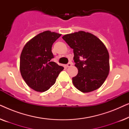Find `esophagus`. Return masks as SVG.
I'll return each instance as SVG.
<instances>
[{
	"label": "esophagus",
	"instance_id": "34e87169",
	"mask_svg": "<svg viewBox=\"0 0 129 129\" xmlns=\"http://www.w3.org/2000/svg\"><path fill=\"white\" fill-rule=\"evenodd\" d=\"M72 62H70V63H68L66 66H67V67H68V68H70V67L72 66Z\"/></svg>",
	"mask_w": 129,
	"mask_h": 129
}]
</instances>
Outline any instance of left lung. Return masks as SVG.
Masks as SVG:
<instances>
[{"instance_id":"1","label":"left lung","mask_w":129,"mask_h":129,"mask_svg":"<svg viewBox=\"0 0 129 129\" xmlns=\"http://www.w3.org/2000/svg\"><path fill=\"white\" fill-rule=\"evenodd\" d=\"M62 38L73 49V60L78 69L76 76L72 78L74 86L83 93L99 89L110 70L109 52L103 42L83 31L65 35Z\"/></svg>"}]
</instances>
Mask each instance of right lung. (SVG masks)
I'll return each mask as SVG.
<instances>
[{
	"label": "right lung",
	"instance_id": "obj_1",
	"mask_svg": "<svg viewBox=\"0 0 129 129\" xmlns=\"http://www.w3.org/2000/svg\"><path fill=\"white\" fill-rule=\"evenodd\" d=\"M61 34L45 31L30 40L20 57L21 75L26 84L35 91L43 92L55 83L63 66L52 61L53 44Z\"/></svg>",
	"mask_w": 129,
	"mask_h": 129
}]
</instances>
